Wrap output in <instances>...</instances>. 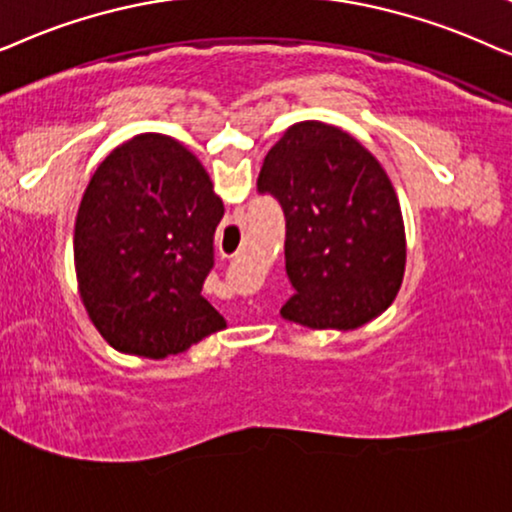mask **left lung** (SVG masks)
Segmentation results:
<instances>
[{"label":"left lung","mask_w":512,"mask_h":512,"mask_svg":"<svg viewBox=\"0 0 512 512\" xmlns=\"http://www.w3.org/2000/svg\"><path fill=\"white\" fill-rule=\"evenodd\" d=\"M260 194L285 215L281 316L311 330H356L393 304L405 276V224L381 163L342 128L302 121L264 156Z\"/></svg>","instance_id":"obj_1"}]
</instances>
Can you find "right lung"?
<instances>
[{
    "mask_svg": "<svg viewBox=\"0 0 512 512\" xmlns=\"http://www.w3.org/2000/svg\"><path fill=\"white\" fill-rule=\"evenodd\" d=\"M222 215L206 168L168 135H135L100 163L74 222V267L109 346L166 358L227 325L201 295Z\"/></svg>",
    "mask_w": 512,
    "mask_h": 512,
    "instance_id": "obj_1",
    "label": "right lung"
}]
</instances>
